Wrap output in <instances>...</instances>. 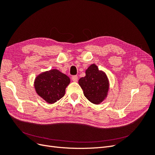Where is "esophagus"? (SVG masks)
<instances>
[{"instance_id":"34e87169","label":"esophagus","mask_w":155,"mask_h":155,"mask_svg":"<svg viewBox=\"0 0 155 155\" xmlns=\"http://www.w3.org/2000/svg\"><path fill=\"white\" fill-rule=\"evenodd\" d=\"M71 80L73 82H76L78 81V77L77 76H73L72 78H71Z\"/></svg>"}]
</instances>
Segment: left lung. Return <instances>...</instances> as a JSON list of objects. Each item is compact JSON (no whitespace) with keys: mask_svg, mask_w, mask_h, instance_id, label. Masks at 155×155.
Here are the masks:
<instances>
[{"mask_svg":"<svg viewBox=\"0 0 155 155\" xmlns=\"http://www.w3.org/2000/svg\"><path fill=\"white\" fill-rule=\"evenodd\" d=\"M78 84L84 96L94 104L102 102L108 95L109 81L106 73L99 70L95 64L89 66L86 70V76L79 79Z\"/></svg>","mask_w":155,"mask_h":155,"instance_id":"1","label":"left lung"}]
</instances>
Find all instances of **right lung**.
I'll return each mask as SVG.
<instances>
[{
  "instance_id": "add662e5",
  "label": "right lung",
  "mask_w": 155,
  "mask_h": 155,
  "mask_svg": "<svg viewBox=\"0 0 155 155\" xmlns=\"http://www.w3.org/2000/svg\"><path fill=\"white\" fill-rule=\"evenodd\" d=\"M70 78L57 69L40 73L35 77L34 87L39 97L49 104H54L62 98Z\"/></svg>"
}]
</instances>
